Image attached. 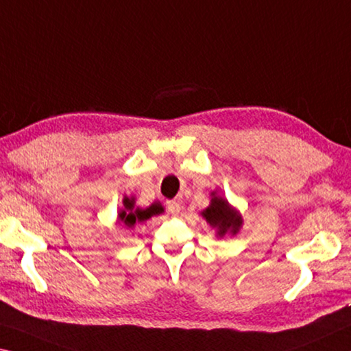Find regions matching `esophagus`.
Returning a JSON list of instances; mask_svg holds the SVG:
<instances>
[{
  "label": "esophagus",
  "mask_w": 351,
  "mask_h": 351,
  "mask_svg": "<svg viewBox=\"0 0 351 351\" xmlns=\"http://www.w3.org/2000/svg\"><path fill=\"white\" fill-rule=\"evenodd\" d=\"M167 210H169L171 215H178L181 210V203L176 202V199H171V202L167 203Z\"/></svg>",
  "instance_id": "1"
}]
</instances>
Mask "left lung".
<instances>
[{
  "label": "left lung",
  "mask_w": 351,
  "mask_h": 351,
  "mask_svg": "<svg viewBox=\"0 0 351 351\" xmlns=\"http://www.w3.org/2000/svg\"><path fill=\"white\" fill-rule=\"evenodd\" d=\"M210 195H213L210 204L202 213L206 221L214 228L219 237H223L226 234H237L243 221L241 214L223 197L217 195L215 192L210 193Z\"/></svg>",
  "instance_id": "left-lung-1"
}]
</instances>
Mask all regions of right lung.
<instances>
[{
  "label": "right lung",
  "mask_w": 351,
  "mask_h": 351,
  "mask_svg": "<svg viewBox=\"0 0 351 351\" xmlns=\"http://www.w3.org/2000/svg\"><path fill=\"white\" fill-rule=\"evenodd\" d=\"M160 213H164L160 203H153L147 209H141L134 206V198L125 197L123 209L119 213V221H121L126 228H134L137 221H145L152 219L153 215H159Z\"/></svg>",
  "instance_id": "add662e5"
}]
</instances>
